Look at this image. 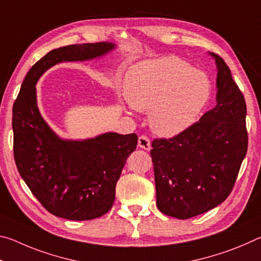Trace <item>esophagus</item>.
Wrapping results in <instances>:
<instances>
[{
  "instance_id": "34e87169",
  "label": "esophagus",
  "mask_w": 261,
  "mask_h": 261,
  "mask_svg": "<svg viewBox=\"0 0 261 261\" xmlns=\"http://www.w3.org/2000/svg\"><path fill=\"white\" fill-rule=\"evenodd\" d=\"M138 146L145 149V151H149L151 149V140L146 136H140L138 139Z\"/></svg>"
}]
</instances>
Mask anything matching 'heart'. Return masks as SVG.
I'll list each match as a JSON object with an SVG mask.
<instances>
[{
  "instance_id": "b5f03b06",
  "label": "heart",
  "mask_w": 261,
  "mask_h": 261,
  "mask_svg": "<svg viewBox=\"0 0 261 261\" xmlns=\"http://www.w3.org/2000/svg\"><path fill=\"white\" fill-rule=\"evenodd\" d=\"M132 108L148 112L154 134L171 138L197 122L211 95L206 74L177 56L144 61L127 70L123 84Z\"/></svg>"
}]
</instances>
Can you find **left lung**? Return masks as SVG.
<instances>
[{"instance_id": "left-lung-1", "label": "left lung", "mask_w": 261, "mask_h": 261, "mask_svg": "<svg viewBox=\"0 0 261 261\" xmlns=\"http://www.w3.org/2000/svg\"><path fill=\"white\" fill-rule=\"evenodd\" d=\"M210 55L218 69L216 106L183 134L152 143L158 208L180 220L227 199L247 151L244 96L226 62Z\"/></svg>"}]
</instances>
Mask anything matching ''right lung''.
Listing matches in <instances>:
<instances>
[{"mask_svg":"<svg viewBox=\"0 0 261 261\" xmlns=\"http://www.w3.org/2000/svg\"><path fill=\"white\" fill-rule=\"evenodd\" d=\"M115 48L102 41L47 53L26 74L12 108L17 169L40 204L59 218L92 220L112 208L116 183L138 136L106 132L84 140L61 138L39 112L35 84L56 64L94 60Z\"/></svg>","mask_w":261,"mask_h":261,"instance_id":"right-lung-1","label":"right lung"}]
</instances>
